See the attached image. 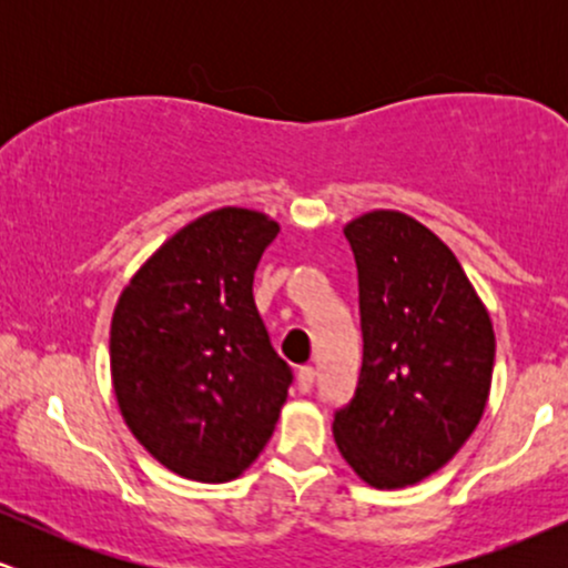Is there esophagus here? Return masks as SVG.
Masks as SVG:
<instances>
[{
    "label": "esophagus",
    "mask_w": 568,
    "mask_h": 568,
    "mask_svg": "<svg viewBox=\"0 0 568 568\" xmlns=\"http://www.w3.org/2000/svg\"><path fill=\"white\" fill-rule=\"evenodd\" d=\"M315 376H317V371L312 368V366H302V368H298V376H296L298 393H310V389L315 387Z\"/></svg>",
    "instance_id": "esophagus-1"
}]
</instances>
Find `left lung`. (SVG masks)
Here are the masks:
<instances>
[{"label": "left lung", "instance_id": "8db88e82", "mask_svg": "<svg viewBox=\"0 0 568 568\" xmlns=\"http://www.w3.org/2000/svg\"><path fill=\"white\" fill-rule=\"evenodd\" d=\"M357 266L363 366L334 410L349 467L376 488L440 470L484 416L494 328L462 264L427 226L397 211L349 221Z\"/></svg>", "mask_w": 568, "mask_h": 568}]
</instances>
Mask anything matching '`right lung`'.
Returning a JSON list of instances; mask_svg holds the SVG:
<instances>
[{"label": "right lung", "mask_w": 568, "mask_h": 568, "mask_svg": "<svg viewBox=\"0 0 568 568\" xmlns=\"http://www.w3.org/2000/svg\"><path fill=\"white\" fill-rule=\"evenodd\" d=\"M280 226L221 207L141 266L112 317V382L130 433L189 480L226 484L272 438L293 371L272 347L253 275Z\"/></svg>", "instance_id": "1"}]
</instances>
